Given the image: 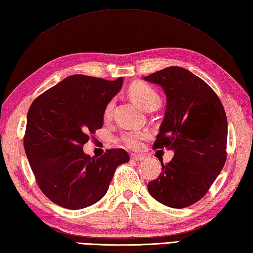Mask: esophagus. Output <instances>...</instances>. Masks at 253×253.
<instances>
[{"label":"esophagus","mask_w":253,"mask_h":253,"mask_svg":"<svg viewBox=\"0 0 253 253\" xmlns=\"http://www.w3.org/2000/svg\"><path fill=\"white\" fill-rule=\"evenodd\" d=\"M145 159V157L140 156V154H132L131 156V160L133 161H143Z\"/></svg>","instance_id":"obj_1"}]
</instances>
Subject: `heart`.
<instances>
[{"label":"heart","mask_w":253,"mask_h":253,"mask_svg":"<svg viewBox=\"0 0 253 253\" xmlns=\"http://www.w3.org/2000/svg\"><path fill=\"white\" fill-rule=\"evenodd\" d=\"M130 96L135 103L147 111H153L161 105V95L153 86L144 82H134L129 88ZM114 108V101L111 100L105 105L103 111V117L105 120L112 117V111ZM145 133L140 131H129L123 133L121 136L122 142L131 149H139L142 145V141L145 139Z\"/></svg>","instance_id":"b5f03b06"}]
</instances>
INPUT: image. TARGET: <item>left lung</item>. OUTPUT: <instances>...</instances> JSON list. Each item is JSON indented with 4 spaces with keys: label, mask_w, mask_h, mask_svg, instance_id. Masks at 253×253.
Returning <instances> with one entry per match:
<instances>
[{
    "label": "left lung",
    "mask_w": 253,
    "mask_h": 253,
    "mask_svg": "<svg viewBox=\"0 0 253 253\" xmlns=\"http://www.w3.org/2000/svg\"><path fill=\"white\" fill-rule=\"evenodd\" d=\"M159 84L167 95V109L154 149L173 150L148 190L162 205L182 209L209 191L227 160L228 121L215 92L197 75L170 66L144 78Z\"/></svg>",
    "instance_id": "obj_1"
}]
</instances>
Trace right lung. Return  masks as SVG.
Returning a JSON list of instances; mask_svg holds the SVG:
<instances>
[{
    "label": "right lung",
    "mask_w": 253,
    "mask_h": 253,
    "mask_svg": "<svg viewBox=\"0 0 253 253\" xmlns=\"http://www.w3.org/2000/svg\"><path fill=\"white\" fill-rule=\"evenodd\" d=\"M122 83V78L71 75L31 104L25 153L39 188L55 205L70 210L94 205L105 196L117 168L130 160L123 149L106 150L100 158L83 152Z\"/></svg>",
    "instance_id": "add662e5"
}]
</instances>
